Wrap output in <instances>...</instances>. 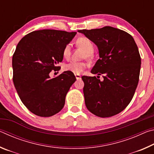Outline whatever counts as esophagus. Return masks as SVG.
<instances>
[{"label": "esophagus", "instance_id": "1", "mask_svg": "<svg viewBox=\"0 0 154 154\" xmlns=\"http://www.w3.org/2000/svg\"><path fill=\"white\" fill-rule=\"evenodd\" d=\"M75 77H76L77 80H79L81 79V78H82V76H81V75L79 74H75Z\"/></svg>", "mask_w": 154, "mask_h": 154}]
</instances>
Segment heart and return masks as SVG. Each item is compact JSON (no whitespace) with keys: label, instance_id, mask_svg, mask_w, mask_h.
<instances>
[{"label":"heart","instance_id":"obj_1","mask_svg":"<svg viewBox=\"0 0 154 154\" xmlns=\"http://www.w3.org/2000/svg\"><path fill=\"white\" fill-rule=\"evenodd\" d=\"M77 45L82 48L83 50L85 51V56L87 58H90L94 50V46L93 43L91 41L89 38L87 37H80L77 41ZM71 54V45L70 44H68L63 50V56L64 58H69ZM85 68H86V64L82 62H75L72 61L67 64L64 66V69L66 71H71L75 74H80L83 71Z\"/></svg>","mask_w":154,"mask_h":154}]
</instances>
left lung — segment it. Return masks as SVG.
Here are the masks:
<instances>
[{"instance_id": "left-lung-1", "label": "left lung", "mask_w": 154, "mask_h": 154, "mask_svg": "<svg viewBox=\"0 0 154 154\" xmlns=\"http://www.w3.org/2000/svg\"><path fill=\"white\" fill-rule=\"evenodd\" d=\"M78 32L98 49L100 58L91 72L105 75L103 81L82 77L85 106L100 118L118 114L130 103L139 83L141 60L137 44L130 34L111 26Z\"/></svg>"}]
</instances>
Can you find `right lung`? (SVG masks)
<instances>
[{
	"mask_svg": "<svg viewBox=\"0 0 154 154\" xmlns=\"http://www.w3.org/2000/svg\"><path fill=\"white\" fill-rule=\"evenodd\" d=\"M77 32L33 31L18 43L12 58L13 82L23 104L32 113L50 117L64 107L67 92L76 81L71 71L51 79L63 60V50Z\"/></svg>",
	"mask_w": 154,
	"mask_h": 154,
	"instance_id": "obj_1",
	"label": "right lung"
}]
</instances>
